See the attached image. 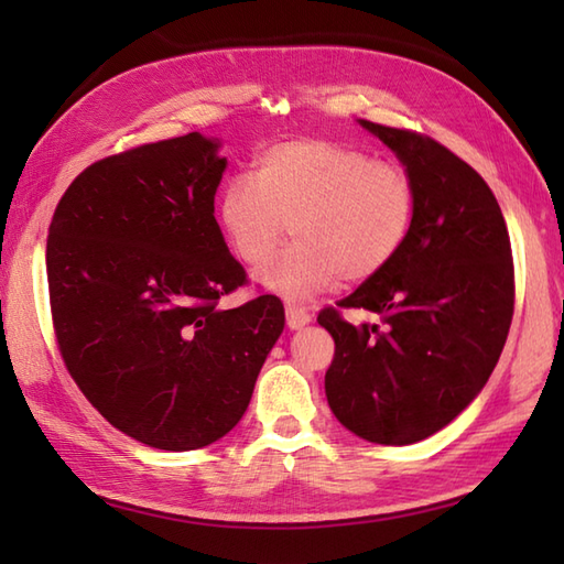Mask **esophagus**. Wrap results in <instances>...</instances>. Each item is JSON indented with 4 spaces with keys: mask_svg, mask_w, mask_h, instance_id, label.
I'll return each mask as SVG.
<instances>
[{
    "mask_svg": "<svg viewBox=\"0 0 564 564\" xmlns=\"http://www.w3.org/2000/svg\"><path fill=\"white\" fill-rule=\"evenodd\" d=\"M285 319H289L291 329H301V327L307 325L310 319H313V315H310L303 305L289 303V305H285Z\"/></svg>",
    "mask_w": 564,
    "mask_h": 564,
    "instance_id": "esophagus-1",
    "label": "esophagus"
}]
</instances>
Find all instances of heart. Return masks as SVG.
<instances>
[{"label":"heart","instance_id":"1","mask_svg":"<svg viewBox=\"0 0 564 564\" xmlns=\"http://www.w3.org/2000/svg\"><path fill=\"white\" fill-rule=\"evenodd\" d=\"M414 215L416 186L402 164L325 138L275 142L251 178H227L218 196L223 232L249 269L271 259L289 225L295 242L259 273L283 297L373 279L406 245Z\"/></svg>","mask_w":564,"mask_h":564}]
</instances>
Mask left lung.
<instances>
[{"label": "left lung", "instance_id": "1", "mask_svg": "<svg viewBox=\"0 0 564 564\" xmlns=\"http://www.w3.org/2000/svg\"><path fill=\"white\" fill-rule=\"evenodd\" d=\"M361 126L414 178L416 215L400 254L337 303L378 312L382 328L319 310L334 339L325 392L356 436L406 446L451 424L492 376L513 317L511 242L492 188L458 154L416 130Z\"/></svg>", "mask_w": 564, "mask_h": 564}]
</instances>
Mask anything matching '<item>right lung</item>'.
<instances>
[{
  "label": "right lung",
  "instance_id": "add662e5",
  "mask_svg": "<svg viewBox=\"0 0 564 564\" xmlns=\"http://www.w3.org/2000/svg\"><path fill=\"white\" fill-rule=\"evenodd\" d=\"M198 133L89 164L47 227L59 356L106 422L145 446L223 438L281 337L275 295L223 310L247 285L215 220L225 160Z\"/></svg>",
  "mask_w": 564,
  "mask_h": 564
}]
</instances>
